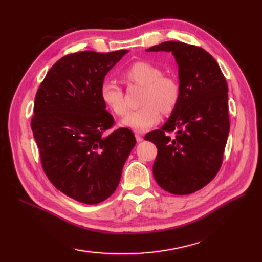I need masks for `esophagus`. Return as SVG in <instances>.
<instances>
[{"instance_id": "obj_1", "label": "esophagus", "mask_w": 262, "mask_h": 262, "mask_svg": "<svg viewBox=\"0 0 262 262\" xmlns=\"http://www.w3.org/2000/svg\"><path fill=\"white\" fill-rule=\"evenodd\" d=\"M135 136H136V141H137V142H142V141L144 140V136H143L142 134H138V133H137V134H136Z\"/></svg>"}]
</instances>
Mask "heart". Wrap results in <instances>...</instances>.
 Returning <instances> with one entry per match:
<instances>
[{
  "instance_id": "heart-1",
  "label": "heart",
  "mask_w": 262,
  "mask_h": 262,
  "mask_svg": "<svg viewBox=\"0 0 262 262\" xmlns=\"http://www.w3.org/2000/svg\"><path fill=\"white\" fill-rule=\"evenodd\" d=\"M129 84L144 86L140 109L132 111L122 120V124L137 132H145L157 125L161 119V110L170 114L177 107L180 98L179 83L172 76L164 75L159 66L147 62L132 64L124 73ZM101 97L104 103L116 115L124 116L128 108L124 93L118 84L107 81L101 85Z\"/></svg>"
}]
</instances>
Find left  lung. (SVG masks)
<instances>
[{"mask_svg":"<svg viewBox=\"0 0 262 262\" xmlns=\"http://www.w3.org/2000/svg\"><path fill=\"white\" fill-rule=\"evenodd\" d=\"M146 51L172 53L180 86L179 101L168 121L145 136L158 147L154 178L170 193L196 192L214 179L223 162L230 132L226 80L202 47L165 41Z\"/></svg>","mask_w":262,"mask_h":262,"instance_id":"1","label":"left lung"}]
</instances>
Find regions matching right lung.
Returning a JSON list of instances; mask_svg holds the SVG:
<instances>
[{
    "label": "right lung",
    "instance_id": "add662e5",
    "mask_svg": "<svg viewBox=\"0 0 262 262\" xmlns=\"http://www.w3.org/2000/svg\"><path fill=\"white\" fill-rule=\"evenodd\" d=\"M128 51L66 55L48 71L33 105L31 129L43 172L77 202L94 205L118 187L136 140L115 120L101 97L104 76Z\"/></svg>",
    "mask_w": 262,
    "mask_h": 262
}]
</instances>
